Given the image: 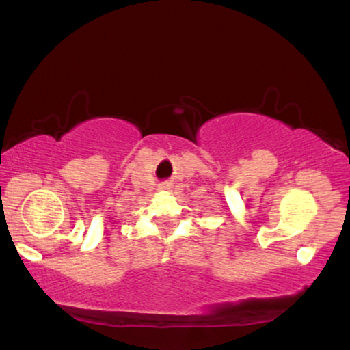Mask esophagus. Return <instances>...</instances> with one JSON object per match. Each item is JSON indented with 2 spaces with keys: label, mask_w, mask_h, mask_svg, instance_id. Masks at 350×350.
Here are the masks:
<instances>
[{
  "label": "esophagus",
  "mask_w": 350,
  "mask_h": 350,
  "mask_svg": "<svg viewBox=\"0 0 350 350\" xmlns=\"http://www.w3.org/2000/svg\"><path fill=\"white\" fill-rule=\"evenodd\" d=\"M159 189H161V191H164V193H169V191H172V189H174V186H172V183H162L161 186H159Z\"/></svg>",
  "instance_id": "obj_1"
}]
</instances>
